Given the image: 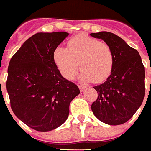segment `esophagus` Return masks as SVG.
<instances>
[{
	"mask_svg": "<svg viewBox=\"0 0 151 151\" xmlns=\"http://www.w3.org/2000/svg\"><path fill=\"white\" fill-rule=\"evenodd\" d=\"M79 88H80V90L81 91V92H83V91L85 89V87H84V86H81V85H80L79 86Z\"/></svg>",
	"mask_w": 151,
	"mask_h": 151,
	"instance_id": "34e87169",
	"label": "esophagus"
}]
</instances>
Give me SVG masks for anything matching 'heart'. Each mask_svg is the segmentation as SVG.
Here are the masks:
<instances>
[{
	"label": "heart",
	"instance_id": "heart-1",
	"mask_svg": "<svg viewBox=\"0 0 151 151\" xmlns=\"http://www.w3.org/2000/svg\"><path fill=\"white\" fill-rule=\"evenodd\" d=\"M53 57L58 70L67 80H73L81 67V80L84 82L101 83L106 80L115 63L109 45L85 34L72 37L67 48L56 47Z\"/></svg>",
	"mask_w": 151,
	"mask_h": 151
}]
</instances>
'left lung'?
<instances>
[{"instance_id": "obj_1", "label": "left lung", "mask_w": 151, "mask_h": 151, "mask_svg": "<svg viewBox=\"0 0 151 151\" xmlns=\"http://www.w3.org/2000/svg\"><path fill=\"white\" fill-rule=\"evenodd\" d=\"M112 49L115 63L103 84L93 87L98 99L91 109L100 121L109 125L124 124L141 106L145 96V68L138 51L124 40L108 32L91 33Z\"/></svg>"}]
</instances>
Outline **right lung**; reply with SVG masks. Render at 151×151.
<instances>
[{
    "instance_id": "obj_1",
    "label": "right lung",
    "mask_w": 151,
    "mask_h": 151,
    "mask_svg": "<svg viewBox=\"0 0 151 151\" xmlns=\"http://www.w3.org/2000/svg\"><path fill=\"white\" fill-rule=\"evenodd\" d=\"M69 33L38 32L11 58L6 88L13 112L39 132L57 129L67 120L70 101L80 94L76 84L63 77L53 60L55 48Z\"/></svg>"
}]
</instances>
